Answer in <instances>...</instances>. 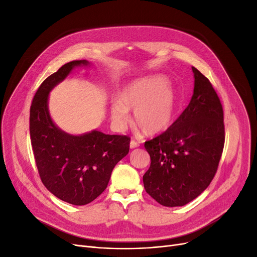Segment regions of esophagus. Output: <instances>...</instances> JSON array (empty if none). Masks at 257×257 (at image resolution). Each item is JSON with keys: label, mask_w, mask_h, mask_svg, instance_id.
I'll return each instance as SVG.
<instances>
[{"label": "esophagus", "mask_w": 257, "mask_h": 257, "mask_svg": "<svg viewBox=\"0 0 257 257\" xmlns=\"http://www.w3.org/2000/svg\"><path fill=\"white\" fill-rule=\"evenodd\" d=\"M139 146H140V144L138 142H136L134 140L130 141V148H131V149H136V148H138Z\"/></svg>", "instance_id": "esophagus-1"}]
</instances>
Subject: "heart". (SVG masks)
<instances>
[{
  "label": "heart",
  "instance_id": "1",
  "mask_svg": "<svg viewBox=\"0 0 257 257\" xmlns=\"http://www.w3.org/2000/svg\"><path fill=\"white\" fill-rule=\"evenodd\" d=\"M177 109V92L164 76L143 77L131 81L110 106L114 124L125 127L134 112L136 124L148 136L167 131Z\"/></svg>",
  "mask_w": 257,
  "mask_h": 257
}]
</instances>
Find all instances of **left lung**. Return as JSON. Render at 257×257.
Returning a JSON list of instances; mask_svg holds the SVG:
<instances>
[{"label": "left lung", "instance_id": "1", "mask_svg": "<svg viewBox=\"0 0 257 257\" xmlns=\"http://www.w3.org/2000/svg\"><path fill=\"white\" fill-rule=\"evenodd\" d=\"M190 104L159 137L145 143L151 165L146 192L159 204L183 206L203 193L217 172L225 142L223 107L209 80L192 67Z\"/></svg>", "mask_w": 257, "mask_h": 257}]
</instances>
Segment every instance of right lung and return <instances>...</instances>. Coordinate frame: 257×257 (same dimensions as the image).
<instances>
[{"label":"right lung","mask_w":257,"mask_h":257,"mask_svg":"<svg viewBox=\"0 0 257 257\" xmlns=\"http://www.w3.org/2000/svg\"><path fill=\"white\" fill-rule=\"evenodd\" d=\"M87 60H74L49 76L37 89L30 108V137L36 166L48 191L73 205H85L99 197L111 172L129 152L130 139L97 129L79 134L61 130L51 117V90Z\"/></svg>","instance_id":"right-lung-1"}]
</instances>
